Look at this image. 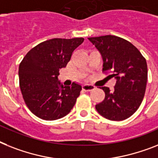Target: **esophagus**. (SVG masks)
Wrapping results in <instances>:
<instances>
[{
	"instance_id": "34e87169",
	"label": "esophagus",
	"mask_w": 158,
	"mask_h": 158,
	"mask_svg": "<svg viewBox=\"0 0 158 158\" xmlns=\"http://www.w3.org/2000/svg\"><path fill=\"white\" fill-rule=\"evenodd\" d=\"M94 89V86L92 85H89V84H85L83 85V86H82V89L84 91H91L93 90Z\"/></svg>"
}]
</instances>
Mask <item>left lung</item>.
I'll return each mask as SVG.
<instances>
[{"mask_svg":"<svg viewBox=\"0 0 158 158\" xmlns=\"http://www.w3.org/2000/svg\"><path fill=\"white\" fill-rule=\"evenodd\" d=\"M99 52L102 70H111L116 79L113 89L102 86L105 98L95 106L104 118L121 121L135 113L143 101L146 89V60L134 45L114 35L88 38Z\"/></svg>","mask_w":158,"mask_h":158,"instance_id":"1","label":"left lung"}]
</instances>
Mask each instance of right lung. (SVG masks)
<instances>
[{
	"label": "right lung",
	"instance_id": "obj_1",
	"mask_svg": "<svg viewBox=\"0 0 158 158\" xmlns=\"http://www.w3.org/2000/svg\"><path fill=\"white\" fill-rule=\"evenodd\" d=\"M83 38L52 39L32 48L19 65V85L29 110L44 120H56L67 115L80 95L81 85L73 82L64 85L58 79L73 51Z\"/></svg>",
	"mask_w": 158,
	"mask_h": 158
}]
</instances>
